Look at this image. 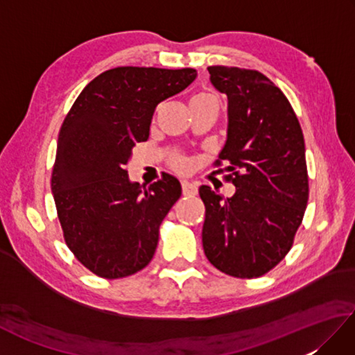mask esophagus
I'll list each match as a JSON object with an SVG mask.
<instances>
[{"label":"esophagus","mask_w":355,"mask_h":355,"mask_svg":"<svg viewBox=\"0 0 355 355\" xmlns=\"http://www.w3.org/2000/svg\"><path fill=\"white\" fill-rule=\"evenodd\" d=\"M182 189L186 197H193V195L198 193V186L192 182H186V180L182 182Z\"/></svg>","instance_id":"34e87169"}]
</instances>
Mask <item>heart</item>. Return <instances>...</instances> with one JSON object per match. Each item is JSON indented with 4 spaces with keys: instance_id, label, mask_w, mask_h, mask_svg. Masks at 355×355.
Here are the masks:
<instances>
[{
    "instance_id": "heart-1",
    "label": "heart",
    "mask_w": 355,
    "mask_h": 355,
    "mask_svg": "<svg viewBox=\"0 0 355 355\" xmlns=\"http://www.w3.org/2000/svg\"><path fill=\"white\" fill-rule=\"evenodd\" d=\"M206 102L216 103V99L209 93H198L197 96H193L191 101V103H206ZM173 166H175L178 171H184V169H187V162L184 160V158H175V160H173Z\"/></svg>"
}]
</instances>
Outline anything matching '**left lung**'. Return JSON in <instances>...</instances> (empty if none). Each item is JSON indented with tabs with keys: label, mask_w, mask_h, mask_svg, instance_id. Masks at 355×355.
<instances>
[{
	"label": "left lung",
	"mask_w": 355,
	"mask_h": 355,
	"mask_svg": "<svg viewBox=\"0 0 355 355\" xmlns=\"http://www.w3.org/2000/svg\"><path fill=\"white\" fill-rule=\"evenodd\" d=\"M210 82L227 96V140L216 166L229 163L236 187L224 198L200 187L206 206L202 248L223 273L266 275L290 252L308 202L305 141L285 94L256 70L209 67Z\"/></svg>",
	"instance_id": "1"
}]
</instances>
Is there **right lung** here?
Wrapping results in <instances>:
<instances>
[{
	"instance_id": "add662e5",
	"label": "right lung",
	"mask_w": 355,
	"mask_h": 355,
	"mask_svg": "<svg viewBox=\"0 0 355 355\" xmlns=\"http://www.w3.org/2000/svg\"><path fill=\"white\" fill-rule=\"evenodd\" d=\"M195 78L193 69L117 67L89 82L67 114L51 192L67 245L94 275L125 277L153 259L182 184L163 173L141 186L128 177L126 164L135 143L148 140L157 105Z\"/></svg>"
}]
</instances>
